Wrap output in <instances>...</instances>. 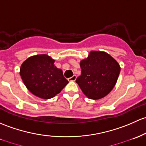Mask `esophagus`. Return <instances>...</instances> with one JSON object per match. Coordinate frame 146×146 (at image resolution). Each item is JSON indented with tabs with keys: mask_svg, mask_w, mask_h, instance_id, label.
<instances>
[{
	"mask_svg": "<svg viewBox=\"0 0 146 146\" xmlns=\"http://www.w3.org/2000/svg\"><path fill=\"white\" fill-rule=\"evenodd\" d=\"M76 78H77V76H76V75H73V76H72V77H70V78H68V81H75L76 80Z\"/></svg>",
	"mask_w": 146,
	"mask_h": 146,
	"instance_id": "obj_1",
	"label": "esophagus"
}]
</instances>
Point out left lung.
<instances>
[{
    "label": "left lung",
    "mask_w": 146,
    "mask_h": 146,
    "mask_svg": "<svg viewBox=\"0 0 146 146\" xmlns=\"http://www.w3.org/2000/svg\"><path fill=\"white\" fill-rule=\"evenodd\" d=\"M81 75L76 82L86 96L100 99L106 96L117 80L120 67L108 54L92 51L87 59L80 61Z\"/></svg>",
    "instance_id": "obj_1"
}]
</instances>
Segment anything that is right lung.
<instances>
[{"mask_svg": "<svg viewBox=\"0 0 146 146\" xmlns=\"http://www.w3.org/2000/svg\"><path fill=\"white\" fill-rule=\"evenodd\" d=\"M54 60L47 54L31 56L21 66L20 76L32 94L44 99H51L68 83Z\"/></svg>", "mask_w": 146, "mask_h": 146, "instance_id": "add662e5", "label": "right lung"}]
</instances>
